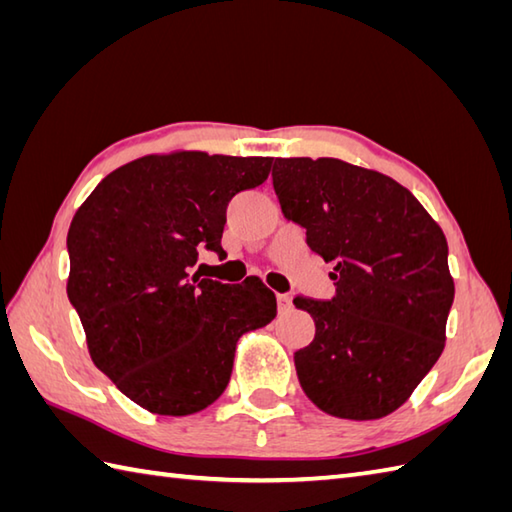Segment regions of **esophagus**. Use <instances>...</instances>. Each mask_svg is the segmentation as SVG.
<instances>
[{
	"label": "esophagus",
	"mask_w": 512,
	"mask_h": 512,
	"mask_svg": "<svg viewBox=\"0 0 512 512\" xmlns=\"http://www.w3.org/2000/svg\"><path fill=\"white\" fill-rule=\"evenodd\" d=\"M292 308V299L288 295H277V310L279 314H286Z\"/></svg>",
	"instance_id": "obj_1"
}]
</instances>
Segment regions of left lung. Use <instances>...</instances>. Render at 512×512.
<instances>
[{
	"label": "left lung",
	"mask_w": 512,
	"mask_h": 512,
	"mask_svg": "<svg viewBox=\"0 0 512 512\" xmlns=\"http://www.w3.org/2000/svg\"><path fill=\"white\" fill-rule=\"evenodd\" d=\"M273 187L281 213L334 264L332 301L292 299L314 321L312 343L295 352L301 389L334 418H385L444 350L447 237L409 189L339 158H275Z\"/></svg>",
	"instance_id": "1"
}]
</instances>
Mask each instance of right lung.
<instances>
[{
	"label": "right lung",
	"mask_w": 512,
	"mask_h": 512,
	"mask_svg": "<svg viewBox=\"0 0 512 512\" xmlns=\"http://www.w3.org/2000/svg\"><path fill=\"white\" fill-rule=\"evenodd\" d=\"M273 158L151 154L105 176L68 231V299L94 365L143 409L191 416L222 396L239 336L277 314L259 277L191 275L198 250L224 257L226 206Z\"/></svg>",
	"instance_id": "1"
}]
</instances>
